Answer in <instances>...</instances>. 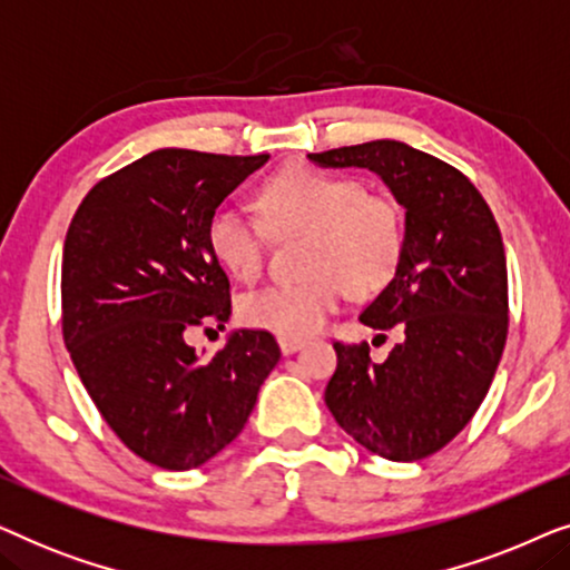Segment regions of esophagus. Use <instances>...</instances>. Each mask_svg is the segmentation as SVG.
I'll return each mask as SVG.
<instances>
[{
  "instance_id": "1",
  "label": "esophagus",
  "mask_w": 570,
  "mask_h": 570,
  "mask_svg": "<svg viewBox=\"0 0 570 570\" xmlns=\"http://www.w3.org/2000/svg\"><path fill=\"white\" fill-rule=\"evenodd\" d=\"M277 342H279V350H283V355H291L295 350L303 347V340L298 337H277Z\"/></svg>"
}]
</instances>
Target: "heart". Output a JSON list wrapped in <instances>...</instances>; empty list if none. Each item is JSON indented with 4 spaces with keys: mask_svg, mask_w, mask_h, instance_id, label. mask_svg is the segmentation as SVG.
Instances as JSON below:
<instances>
[{
    "mask_svg": "<svg viewBox=\"0 0 570 570\" xmlns=\"http://www.w3.org/2000/svg\"><path fill=\"white\" fill-rule=\"evenodd\" d=\"M262 220L240 209L217 207L207 240L217 262L240 283L264 275L269 240L308 233L306 279L269 285L240 301V318L279 337H308L322 330L342 298L373 295L400 269L407 228L402 207L384 194L365 191L353 176L295 163L256 191Z\"/></svg>",
    "mask_w": 570,
    "mask_h": 570,
    "instance_id": "1",
    "label": "heart"
}]
</instances>
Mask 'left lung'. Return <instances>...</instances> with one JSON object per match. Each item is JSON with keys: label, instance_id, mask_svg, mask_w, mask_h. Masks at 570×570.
Returning a JSON list of instances; mask_svg holds the SVG:
<instances>
[{"label": "left lung", "instance_id": "8db88e82", "mask_svg": "<svg viewBox=\"0 0 570 570\" xmlns=\"http://www.w3.org/2000/svg\"><path fill=\"white\" fill-rule=\"evenodd\" d=\"M332 168H368L407 209V246L386 291L361 314L402 332L384 363L368 342H334L324 402L363 449L417 462L462 433L485 400L509 334V272L498 223L462 170L394 139L311 153ZM386 337V334H379Z\"/></svg>", "mask_w": 570, "mask_h": 570}]
</instances>
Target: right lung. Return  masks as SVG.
Here are the masks:
<instances>
[{"label":"right lung","mask_w":570,"mask_h":570,"mask_svg":"<svg viewBox=\"0 0 570 570\" xmlns=\"http://www.w3.org/2000/svg\"><path fill=\"white\" fill-rule=\"evenodd\" d=\"M267 158L163 147L100 178L69 223V357L116 439L160 470H194L228 446L279 361L267 330L233 332L213 357L184 340L228 322L230 283L207 223Z\"/></svg>","instance_id":"add662e5"}]
</instances>
